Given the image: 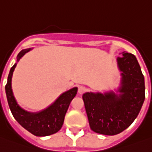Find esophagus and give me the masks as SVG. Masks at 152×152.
<instances>
[{
  "mask_svg": "<svg viewBox=\"0 0 152 152\" xmlns=\"http://www.w3.org/2000/svg\"><path fill=\"white\" fill-rule=\"evenodd\" d=\"M78 92L79 94H83V93H85V92H86V88L83 86H79L78 87Z\"/></svg>",
  "mask_w": 152,
  "mask_h": 152,
  "instance_id": "esophagus-1",
  "label": "esophagus"
}]
</instances>
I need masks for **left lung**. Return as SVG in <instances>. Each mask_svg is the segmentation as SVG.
Returning a JSON list of instances; mask_svg holds the SVG:
<instances>
[{
    "label": "left lung",
    "instance_id": "left-lung-1",
    "mask_svg": "<svg viewBox=\"0 0 152 152\" xmlns=\"http://www.w3.org/2000/svg\"><path fill=\"white\" fill-rule=\"evenodd\" d=\"M117 58L122 72L121 84L113 91L86 93L83 100L90 128L97 133L113 136L126 129L137 118L145 100V81L137 58L123 52Z\"/></svg>",
    "mask_w": 152,
    "mask_h": 152
}]
</instances>
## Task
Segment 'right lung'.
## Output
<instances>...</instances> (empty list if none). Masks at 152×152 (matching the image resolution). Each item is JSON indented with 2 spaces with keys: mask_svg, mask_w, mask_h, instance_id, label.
<instances>
[{
  "mask_svg": "<svg viewBox=\"0 0 152 152\" xmlns=\"http://www.w3.org/2000/svg\"><path fill=\"white\" fill-rule=\"evenodd\" d=\"M31 49L21 50L17 55V62ZM16 64L11 67L6 85V94L11 113L25 129L37 137H45L56 133L61 129L64 117L70 102L77 94L78 88H73L62 94L50 107L39 113H30L22 109L15 101L12 88L11 78Z\"/></svg>",
  "mask_w": 152,
  "mask_h": 152,
  "instance_id": "1",
  "label": "right lung"
}]
</instances>
